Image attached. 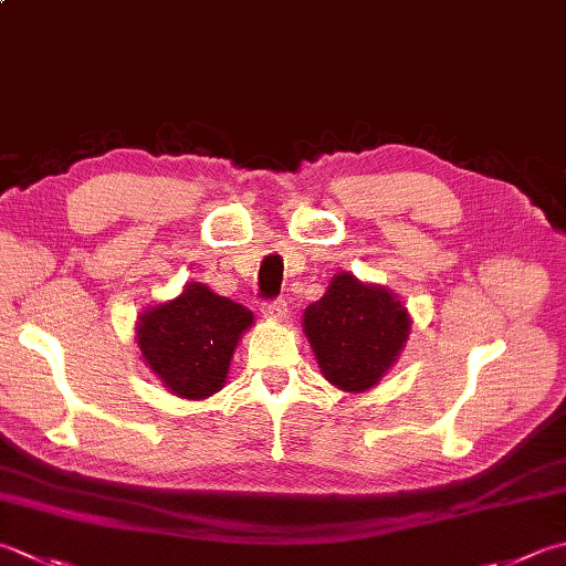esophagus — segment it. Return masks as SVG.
Returning <instances> with one entry per match:
<instances>
[{"mask_svg":"<svg viewBox=\"0 0 566 566\" xmlns=\"http://www.w3.org/2000/svg\"><path fill=\"white\" fill-rule=\"evenodd\" d=\"M262 316L270 321H284L286 316H290V308H286L284 298H274V302L262 304Z\"/></svg>","mask_w":566,"mask_h":566,"instance_id":"34e87169","label":"esophagus"}]
</instances>
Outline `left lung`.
I'll list each match as a JSON object with an SVG mask.
<instances>
[{"label":"left lung","mask_w":566,"mask_h":566,"mask_svg":"<svg viewBox=\"0 0 566 566\" xmlns=\"http://www.w3.org/2000/svg\"><path fill=\"white\" fill-rule=\"evenodd\" d=\"M321 375L343 392H368L407 346L412 316L402 298L380 284L338 272L326 294L302 316Z\"/></svg>","instance_id":"1"}]
</instances>
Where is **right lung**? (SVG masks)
<instances>
[{"label":"right lung","instance_id":"right-lung-1","mask_svg":"<svg viewBox=\"0 0 566 566\" xmlns=\"http://www.w3.org/2000/svg\"><path fill=\"white\" fill-rule=\"evenodd\" d=\"M252 321L250 308L201 282H186L169 302L144 308L135 340L166 390L198 402L226 387L232 353Z\"/></svg>","mask_w":566,"mask_h":566}]
</instances>
